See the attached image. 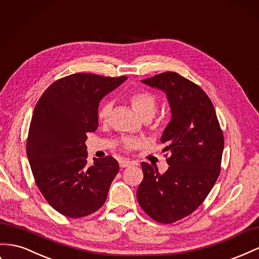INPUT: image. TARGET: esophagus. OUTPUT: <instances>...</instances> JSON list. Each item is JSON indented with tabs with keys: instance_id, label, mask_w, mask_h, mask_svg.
Returning a JSON list of instances; mask_svg holds the SVG:
<instances>
[{
	"instance_id": "1",
	"label": "esophagus",
	"mask_w": 259,
	"mask_h": 259,
	"mask_svg": "<svg viewBox=\"0 0 259 259\" xmlns=\"http://www.w3.org/2000/svg\"><path fill=\"white\" fill-rule=\"evenodd\" d=\"M118 164H120L121 167H126V166H130V165H133V164H134V162L130 161V160H127V159H124V160H120Z\"/></svg>"
}]
</instances>
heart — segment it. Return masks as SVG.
I'll return each mask as SVG.
<instances>
[{"mask_svg":"<svg viewBox=\"0 0 259 259\" xmlns=\"http://www.w3.org/2000/svg\"><path fill=\"white\" fill-rule=\"evenodd\" d=\"M128 100L136 112L142 116L143 120H150L155 115L158 108V99L151 92L147 89H137L132 92L128 96ZM113 102L110 99H104L99 109H98V120L100 122H107L112 113ZM139 142L135 138H125L122 142V148L124 150H132L136 148Z\"/></svg>","mask_w":259,"mask_h":259,"instance_id":"obj_1","label":"heart"}]
</instances>
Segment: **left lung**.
<instances>
[{
	"mask_svg": "<svg viewBox=\"0 0 259 259\" xmlns=\"http://www.w3.org/2000/svg\"><path fill=\"white\" fill-rule=\"evenodd\" d=\"M143 82L162 89L170 103L172 117L160 139L170 152V166L160 174L142 162L137 200L151 219L167 225L194 212L210 193L221 171L225 138L211 100L196 83L176 72Z\"/></svg>",
	"mask_w": 259,
	"mask_h": 259,
	"instance_id": "obj_1",
	"label": "left lung"
}]
</instances>
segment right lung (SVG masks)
<instances>
[{"label": "right lung", "instance_id": "right-lung-1", "mask_svg": "<svg viewBox=\"0 0 259 259\" xmlns=\"http://www.w3.org/2000/svg\"><path fill=\"white\" fill-rule=\"evenodd\" d=\"M127 79L76 73L55 80L40 97L26 150L34 182L48 204L69 218L96 212L106 202L118 172L107 156L87 166V133L98 127L102 98Z\"/></svg>", "mask_w": 259, "mask_h": 259}]
</instances>
